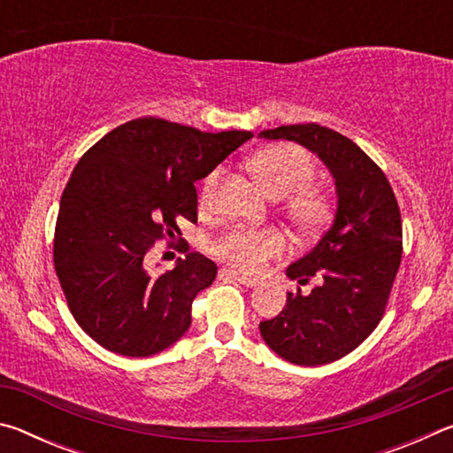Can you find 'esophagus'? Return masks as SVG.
I'll list each match as a JSON object with an SVG mask.
<instances>
[{"label": "esophagus", "instance_id": "34e87169", "mask_svg": "<svg viewBox=\"0 0 453 453\" xmlns=\"http://www.w3.org/2000/svg\"><path fill=\"white\" fill-rule=\"evenodd\" d=\"M219 273H221V275H226V278H229V280H235V281H240L242 286H245V288H256V286H259V280H254V278H245V275H240V273L234 272V270H221Z\"/></svg>", "mask_w": 453, "mask_h": 453}]
</instances>
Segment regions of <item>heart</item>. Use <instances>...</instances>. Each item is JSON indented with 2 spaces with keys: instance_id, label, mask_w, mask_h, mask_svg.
<instances>
[{
  "instance_id": "obj_1",
  "label": "heart",
  "mask_w": 453,
  "mask_h": 453,
  "mask_svg": "<svg viewBox=\"0 0 453 453\" xmlns=\"http://www.w3.org/2000/svg\"><path fill=\"white\" fill-rule=\"evenodd\" d=\"M250 172L272 197H286V213L294 224L310 232L326 224L329 218V199L308 183L316 175V164L300 145L281 143L259 150L250 157ZM219 170L203 180L202 203L211 205L216 199ZM283 237L275 229H251L234 226L211 242V251L235 270L257 272L265 259L283 251Z\"/></svg>"
}]
</instances>
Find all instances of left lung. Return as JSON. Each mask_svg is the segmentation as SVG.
<instances>
[{
  "label": "left lung",
  "instance_id": "left-lung-1",
  "mask_svg": "<svg viewBox=\"0 0 453 453\" xmlns=\"http://www.w3.org/2000/svg\"><path fill=\"white\" fill-rule=\"evenodd\" d=\"M265 140L303 145L335 181L337 210L316 248L286 275L308 283V296L288 294L286 308L259 324V334L289 364L324 365L354 351L386 311L402 262V216L394 189L378 165L346 135L318 124L264 129Z\"/></svg>",
  "mask_w": 453,
  "mask_h": 453
}]
</instances>
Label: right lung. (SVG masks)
I'll return each mask as SVG.
<instances>
[{
  "mask_svg": "<svg viewBox=\"0 0 453 453\" xmlns=\"http://www.w3.org/2000/svg\"><path fill=\"white\" fill-rule=\"evenodd\" d=\"M251 137L137 118L83 153L61 196L53 265L75 321L99 346L148 357L188 332L191 302L218 265L189 251L151 275L145 257L164 235H181L180 216L197 221L194 183Z\"/></svg>",
  "mask_w": 453,
  "mask_h": 453,
  "instance_id": "add662e5",
  "label": "right lung"
}]
</instances>
